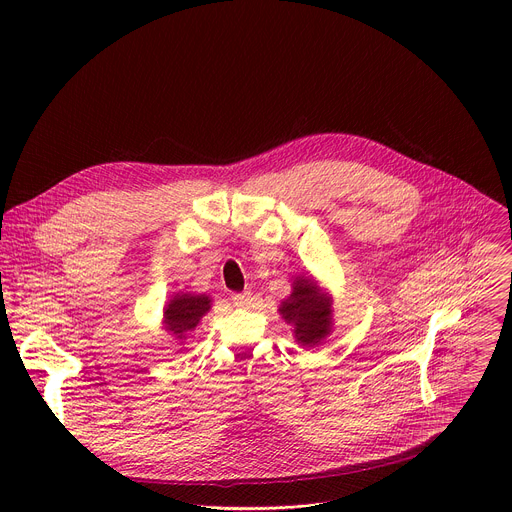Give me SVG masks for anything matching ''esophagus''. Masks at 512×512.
<instances>
[{
    "instance_id": "34e87169",
    "label": "esophagus",
    "mask_w": 512,
    "mask_h": 512,
    "mask_svg": "<svg viewBox=\"0 0 512 512\" xmlns=\"http://www.w3.org/2000/svg\"><path fill=\"white\" fill-rule=\"evenodd\" d=\"M233 298V302H235V306H249V302H251V291H241V294H233L231 296Z\"/></svg>"
}]
</instances>
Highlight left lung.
Masks as SVG:
<instances>
[{
    "label": "left lung",
    "instance_id": "left-lung-1",
    "mask_svg": "<svg viewBox=\"0 0 512 512\" xmlns=\"http://www.w3.org/2000/svg\"><path fill=\"white\" fill-rule=\"evenodd\" d=\"M279 314L294 326L296 340L302 346H316L330 334L332 300L328 294H322L314 279L296 277L289 298L279 306Z\"/></svg>",
    "mask_w": 512,
    "mask_h": 512
}]
</instances>
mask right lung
Instances as JSON below:
<instances>
[{"label":"right lung","instance_id":"add662e5","mask_svg":"<svg viewBox=\"0 0 512 512\" xmlns=\"http://www.w3.org/2000/svg\"><path fill=\"white\" fill-rule=\"evenodd\" d=\"M210 302L212 300L204 294H176L164 308L166 330L178 340H186L210 310Z\"/></svg>","mask_w":512,"mask_h":512}]
</instances>
